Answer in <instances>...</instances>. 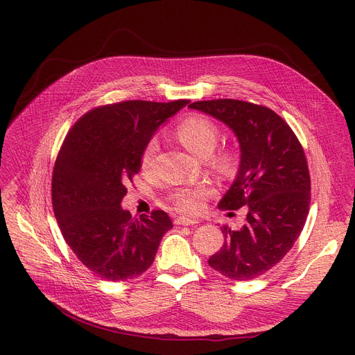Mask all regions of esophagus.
<instances>
[{
    "instance_id": "1",
    "label": "esophagus",
    "mask_w": 355,
    "mask_h": 355,
    "mask_svg": "<svg viewBox=\"0 0 355 355\" xmlns=\"http://www.w3.org/2000/svg\"><path fill=\"white\" fill-rule=\"evenodd\" d=\"M177 225H181V226H194V225H198V220L197 218H189V217H178L175 220Z\"/></svg>"
}]
</instances>
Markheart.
Wrapping results in <instances>:
<instances>
[{
	"instance_id": "heart-1",
	"label": "heart",
	"mask_w": 355,
	"mask_h": 355,
	"mask_svg": "<svg viewBox=\"0 0 355 355\" xmlns=\"http://www.w3.org/2000/svg\"><path fill=\"white\" fill-rule=\"evenodd\" d=\"M177 138L180 142L190 149V151L198 157H207L211 154L214 149L220 130L216 122H213L209 116L201 114H191L185 116L175 129ZM158 149V142L155 138H151L145 145L142 153V168L148 170L151 166L155 153ZM213 164L220 168V170H230L234 164V155L227 151V149H221L217 154L213 155ZM213 194V190L206 184L194 185V187H184L175 190L170 196V201L173 206L182 213H197L201 210L202 202Z\"/></svg>"
}]
</instances>
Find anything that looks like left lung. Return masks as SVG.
<instances>
[{
    "label": "left lung",
    "mask_w": 355,
    "mask_h": 355,
    "mask_svg": "<svg viewBox=\"0 0 355 355\" xmlns=\"http://www.w3.org/2000/svg\"><path fill=\"white\" fill-rule=\"evenodd\" d=\"M190 107L225 122L239 139V173L218 207H245L246 218L239 229L221 227L225 243L209 265L232 281H250L281 262L305 226L311 177L304 148L291 126L266 106L214 99Z\"/></svg>",
    "instance_id": "left-lung-1"
}]
</instances>
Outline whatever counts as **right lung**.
<instances>
[{
	"mask_svg": "<svg viewBox=\"0 0 355 355\" xmlns=\"http://www.w3.org/2000/svg\"><path fill=\"white\" fill-rule=\"evenodd\" d=\"M189 102L125 101L98 106L74 123L63 141L51 180L54 216L73 253L106 281L142 275L173 227L165 211L132 218L121 209V201L126 184L141 170L148 141Z\"/></svg>",
	"mask_w": 355,
	"mask_h": 355,
	"instance_id": "add662e5",
	"label": "right lung"
}]
</instances>
